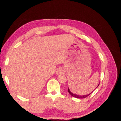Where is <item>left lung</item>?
Returning a JSON list of instances; mask_svg holds the SVG:
<instances>
[{
  "mask_svg": "<svg viewBox=\"0 0 121 121\" xmlns=\"http://www.w3.org/2000/svg\"><path fill=\"white\" fill-rule=\"evenodd\" d=\"M98 86H99V84H98ZM68 92H69V93L70 94V95H72V96H73V97H75V98H86V97H87V96H89V95H90V94H91V93L93 92H91V93H90V94H86V95H77V94H73V93H72L71 92V91H70V90L69 89V88H68Z\"/></svg>",
  "mask_w": 121,
  "mask_h": 121,
  "instance_id": "8db88e82",
  "label": "left lung"
}]
</instances>
